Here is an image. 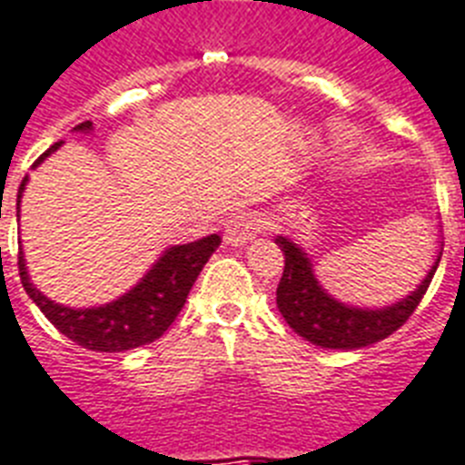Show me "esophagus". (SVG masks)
I'll return each mask as SVG.
<instances>
[{"label": "esophagus", "mask_w": 465, "mask_h": 465, "mask_svg": "<svg viewBox=\"0 0 465 465\" xmlns=\"http://www.w3.org/2000/svg\"><path fill=\"white\" fill-rule=\"evenodd\" d=\"M259 221L252 213H237L230 218V223L225 225V242L232 247H242L249 240H254L259 235Z\"/></svg>", "instance_id": "esophagus-1"}]
</instances>
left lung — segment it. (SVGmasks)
Listing matches in <instances>:
<instances>
[{"mask_svg":"<svg viewBox=\"0 0 465 465\" xmlns=\"http://www.w3.org/2000/svg\"><path fill=\"white\" fill-rule=\"evenodd\" d=\"M275 242L285 254V271L275 292L280 313L297 335L323 349H359L392 335L418 309L442 256H437L435 266L428 271L423 282L406 299L385 309H356L337 302L318 285L313 263L302 247L287 237H275Z\"/></svg>","mask_w":465,"mask_h":465,"instance_id":"obj_1","label":"left lung"}]
</instances>
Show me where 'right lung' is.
Returning a JSON list of instances; mask_svg holds the SVG:
<instances>
[{
	"instance_id": "add662e5",
	"label": "right lung",
	"mask_w": 465,
	"mask_h": 465,
	"mask_svg": "<svg viewBox=\"0 0 465 465\" xmlns=\"http://www.w3.org/2000/svg\"><path fill=\"white\" fill-rule=\"evenodd\" d=\"M73 130L90 133L92 123H80ZM56 147H61V142H56L52 149H47L35 161L33 168L47 159ZM25 183H28V175L23 178L21 187H18V204H21ZM218 244H221V237L209 235L204 240L166 249L152 266V271L128 294H123L111 304L94 306V309H71V306L56 304L45 297L30 282L21 252H18V275H21L28 297L40 306L42 313L49 318V323L59 330L61 335H66L68 340L80 347L92 349V351H109L111 354V351H128V349L154 342L171 328L180 309L185 306L194 280L202 273V268L206 266V261L216 252Z\"/></svg>"
}]
</instances>
